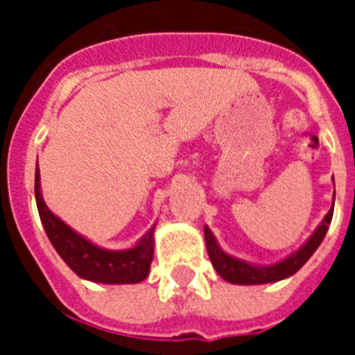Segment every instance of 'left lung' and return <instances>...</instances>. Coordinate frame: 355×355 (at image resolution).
<instances>
[{
	"label": "left lung",
	"mask_w": 355,
	"mask_h": 355,
	"mask_svg": "<svg viewBox=\"0 0 355 355\" xmlns=\"http://www.w3.org/2000/svg\"><path fill=\"white\" fill-rule=\"evenodd\" d=\"M336 199V197H334ZM331 217H334V208H331L326 217L322 219L317 230H315L309 239L304 243L302 247L298 248L297 252L287 256L275 265H267V267H259V265H250L243 259L232 258L227 252H223L221 247L217 245L216 236L210 232V228L205 227V239L206 248H208V256L211 259L214 269L217 275L221 276L223 280L230 282V284H239V286H258V284H270V282H280L287 276L295 275L306 261H308L313 252L319 248V245L324 239L328 227H330Z\"/></svg>",
	"instance_id": "8db88e82"
}]
</instances>
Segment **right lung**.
<instances>
[{
  "label": "right lung",
  "mask_w": 355,
  "mask_h": 355,
  "mask_svg": "<svg viewBox=\"0 0 355 355\" xmlns=\"http://www.w3.org/2000/svg\"><path fill=\"white\" fill-rule=\"evenodd\" d=\"M35 197L49 241L75 275L97 284H138L149 276L155 254V227L139 239L136 247L127 250H107L71 230L47 208L42 199L38 166L35 173Z\"/></svg>",
  "instance_id": "1"
}]
</instances>
